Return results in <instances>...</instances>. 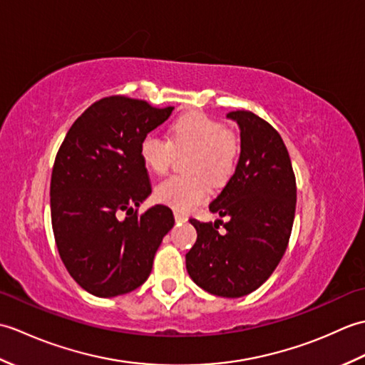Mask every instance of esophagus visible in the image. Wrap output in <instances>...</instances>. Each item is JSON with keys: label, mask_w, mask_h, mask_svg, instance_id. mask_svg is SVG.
<instances>
[{"label": "esophagus", "mask_w": 365, "mask_h": 365, "mask_svg": "<svg viewBox=\"0 0 365 365\" xmlns=\"http://www.w3.org/2000/svg\"><path fill=\"white\" fill-rule=\"evenodd\" d=\"M174 218H175V221L177 222H187L188 221V216L185 215V213H182V212H174Z\"/></svg>", "instance_id": "esophagus-1"}]
</instances>
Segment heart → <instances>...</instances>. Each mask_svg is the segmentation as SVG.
Returning a JSON list of instances; mask_svg holds the SVG:
<instances>
[{
	"instance_id": "b5f03b06",
	"label": "heart",
	"mask_w": 365,
	"mask_h": 365,
	"mask_svg": "<svg viewBox=\"0 0 365 365\" xmlns=\"http://www.w3.org/2000/svg\"><path fill=\"white\" fill-rule=\"evenodd\" d=\"M191 152L187 161L192 175H173L157 185L155 199L177 212H190L208 197V182L221 185L234 173L238 139L221 122L200 111L178 115L170 122L168 139L153 133L139 144L143 165L153 174H165L175 153Z\"/></svg>"
}]
</instances>
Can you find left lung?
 Instances as JSON below:
<instances>
[{
  "instance_id": "left-lung-1",
  "label": "left lung",
  "mask_w": 365,
  "mask_h": 365,
  "mask_svg": "<svg viewBox=\"0 0 365 365\" xmlns=\"http://www.w3.org/2000/svg\"><path fill=\"white\" fill-rule=\"evenodd\" d=\"M227 119L238 123L242 152L234 175L208 208L229 221L190 220L197 240L187 254V269L205 292L240 298L257 290L282 259L297 180L282 138L267 120L251 111H232Z\"/></svg>"
}]
</instances>
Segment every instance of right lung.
<instances>
[{
  "label": "right lung",
  "mask_w": 365,
  "mask_h": 365,
  "mask_svg": "<svg viewBox=\"0 0 365 365\" xmlns=\"http://www.w3.org/2000/svg\"><path fill=\"white\" fill-rule=\"evenodd\" d=\"M173 110L105 97L73 122L59 147L50 185L53 234L67 271L94 297H118L143 285L174 226L166 205L138 215L152 192L139 144ZM119 211L128 213L125 220L117 218Z\"/></svg>",
  "instance_id": "add662e5"
}]
</instances>
